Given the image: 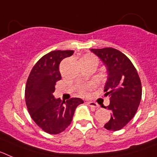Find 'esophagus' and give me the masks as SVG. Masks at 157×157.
I'll list each match as a JSON object with an SVG mask.
<instances>
[{"label":"esophagus","instance_id":"esophagus-1","mask_svg":"<svg viewBox=\"0 0 157 157\" xmlns=\"http://www.w3.org/2000/svg\"><path fill=\"white\" fill-rule=\"evenodd\" d=\"M87 104H88L89 106H90V107H93V108H98L99 107V105H98L97 103H95V102H93V101H88L87 102Z\"/></svg>","mask_w":157,"mask_h":157}]
</instances>
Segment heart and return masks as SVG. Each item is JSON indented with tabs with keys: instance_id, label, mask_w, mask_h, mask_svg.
Returning <instances> with one entry per match:
<instances>
[{
	"instance_id": "heart-1",
	"label": "heart",
	"mask_w": 157,
	"mask_h": 157,
	"mask_svg": "<svg viewBox=\"0 0 157 157\" xmlns=\"http://www.w3.org/2000/svg\"><path fill=\"white\" fill-rule=\"evenodd\" d=\"M87 57L90 58H94L93 56H87ZM95 87V83L91 82V83H86V84H84V85H82L79 87V93L82 96H86L88 94V92L90 90H91L93 88Z\"/></svg>"
}]
</instances>
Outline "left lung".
<instances>
[{
  "label": "left lung",
  "mask_w": 157,
  "mask_h": 157,
  "mask_svg": "<svg viewBox=\"0 0 157 157\" xmlns=\"http://www.w3.org/2000/svg\"><path fill=\"white\" fill-rule=\"evenodd\" d=\"M101 59L108 72L105 96L110 104L105 107L112 112L105 128L116 131L132 120L141 99V83L137 70L126 55L113 48H90Z\"/></svg>",
  "instance_id": "obj_1"
}]
</instances>
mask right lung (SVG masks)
I'll list each match as a JSON object with an SVG mask.
<instances>
[{
    "label": "right lung",
    "instance_id": "add662e5",
    "mask_svg": "<svg viewBox=\"0 0 157 157\" xmlns=\"http://www.w3.org/2000/svg\"><path fill=\"white\" fill-rule=\"evenodd\" d=\"M73 50H55L45 54L32 68L25 89V100L32 120L44 131L61 133L68 127L81 98L63 101L55 98L53 93L61 79L59 65L62 59L72 56Z\"/></svg>",
    "mask_w": 157,
    "mask_h": 157
}]
</instances>
